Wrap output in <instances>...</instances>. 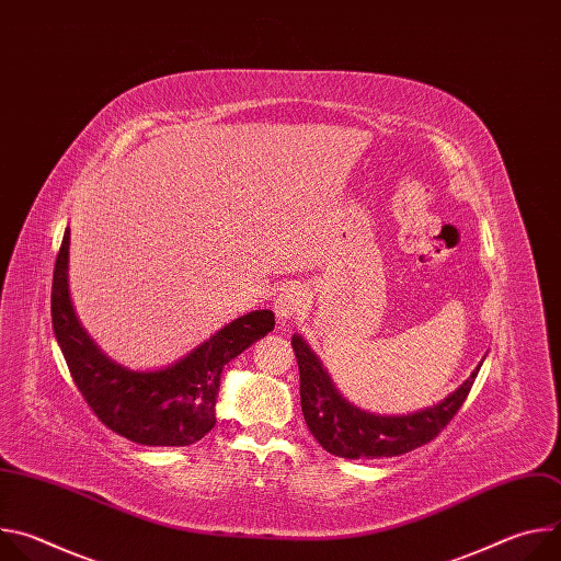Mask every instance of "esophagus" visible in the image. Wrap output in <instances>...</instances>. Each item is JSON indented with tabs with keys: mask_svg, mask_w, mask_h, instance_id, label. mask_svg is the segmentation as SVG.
<instances>
[{
	"mask_svg": "<svg viewBox=\"0 0 561 561\" xmlns=\"http://www.w3.org/2000/svg\"><path fill=\"white\" fill-rule=\"evenodd\" d=\"M306 290L301 284H286L284 288H279L277 297H275V312L282 324H286L288 319H293L295 314H299L306 308Z\"/></svg>",
	"mask_w": 561,
	"mask_h": 561,
	"instance_id": "1",
	"label": "esophagus"
}]
</instances>
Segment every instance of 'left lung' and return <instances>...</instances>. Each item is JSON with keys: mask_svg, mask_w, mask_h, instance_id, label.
Wrapping results in <instances>:
<instances>
[{"mask_svg": "<svg viewBox=\"0 0 561 561\" xmlns=\"http://www.w3.org/2000/svg\"><path fill=\"white\" fill-rule=\"evenodd\" d=\"M293 351L299 366L301 413L308 431L324 450L344 459L394 457L435 439L466 402L484 362H479L470 377L442 402L409 415H377L348 402L333 383L322 359L297 333L293 335Z\"/></svg>", "mask_w": 561, "mask_h": 561, "instance_id": "obj_1", "label": "left lung"}]
</instances>
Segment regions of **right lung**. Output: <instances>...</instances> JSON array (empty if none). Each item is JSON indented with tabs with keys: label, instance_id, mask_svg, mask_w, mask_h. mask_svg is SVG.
<instances>
[{
	"label": "right lung",
	"instance_id": "1",
	"mask_svg": "<svg viewBox=\"0 0 561 561\" xmlns=\"http://www.w3.org/2000/svg\"><path fill=\"white\" fill-rule=\"evenodd\" d=\"M70 230L66 228L53 273V331L75 386L93 413L117 435L144 446H188L215 426L224 366L275 329L273 310L232 319L182 359L133 370L111 359L79 324L68 290Z\"/></svg>",
	"mask_w": 561,
	"mask_h": 561
}]
</instances>
